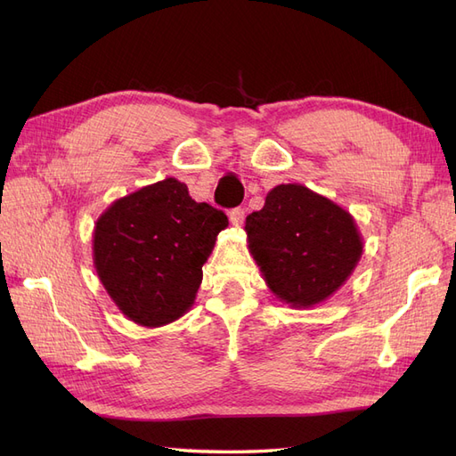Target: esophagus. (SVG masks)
<instances>
[{
	"label": "esophagus",
	"mask_w": 456,
	"mask_h": 456,
	"mask_svg": "<svg viewBox=\"0 0 456 456\" xmlns=\"http://www.w3.org/2000/svg\"><path fill=\"white\" fill-rule=\"evenodd\" d=\"M228 216H230V223L233 226H241L243 220H245V209H243V207H236V209H232L228 213Z\"/></svg>",
	"instance_id": "esophagus-1"
}]
</instances>
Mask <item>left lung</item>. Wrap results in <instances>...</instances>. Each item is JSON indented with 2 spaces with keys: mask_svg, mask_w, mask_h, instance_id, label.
Returning a JSON list of instances; mask_svg holds the SVG:
<instances>
[{
  "mask_svg": "<svg viewBox=\"0 0 456 456\" xmlns=\"http://www.w3.org/2000/svg\"><path fill=\"white\" fill-rule=\"evenodd\" d=\"M249 251L270 291L293 308H310L346 281L363 253L348 211L302 184H280L245 218Z\"/></svg>",
  "mask_w": 456,
  "mask_h": 456,
  "instance_id": "obj_1",
  "label": "left lung"
}]
</instances>
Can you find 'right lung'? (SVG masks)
Here are the masks:
<instances>
[{"instance_id": "add662e5", "label": "right lung", "mask_w": 456, "mask_h": 456, "mask_svg": "<svg viewBox=\"0 0 456 456\" xmlns=\"http://www.w3.org/2000/svg\"><path fill=\"white\" fill-rule=\"evenodd\" d=\"M228 216L190 198L188 186L165 178L119 198L99 216L93 260L106 293L131 322L161 327L194 305Z\"/></svg>"}]
</instances>
